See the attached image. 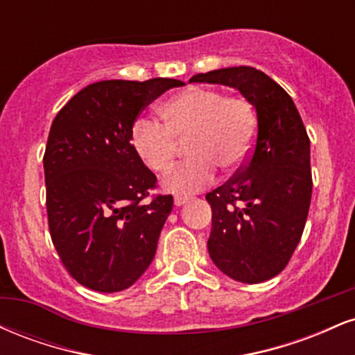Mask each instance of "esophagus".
<instances>
[{
  "mask_svg": "<svg viewBox=\"0 0 355 355\" xmlns=\"http://www.w3.org/2000/svg\"><path fill=\"white\" fill-rule=\"evenodd\" d=\"M190 200V197H185V195H175V205L177 207H182V205H185L187 202Z\"/></svg>",
  "mask_w": 355,
  "mask_h": 355,
  "instance_id": "obj_1",
  "label": "esophagus"
}]
</instances>
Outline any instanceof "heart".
Instances as JSON below:
<instances>
[{"label":"heart","instance_id":"obj_1","mask_svg":"<svg viewBox=\"0 0 355 355\" xmlns=\"http://www.w3.org/2000/svg\"><path fill=\"white\" fill-rule=\"evenodd\" d=\"M164 123L140 116L133 121L130 141L153 172L170 168L178 141H187L189 160L173 166L162 185L173 193L189 195L209 185L217 166L237 170L250 157L257 135V116L243 96H225L220 89L190 87L160 107Z\"/></svg>","mask_w":355,"mask_h":355}]
</instances>
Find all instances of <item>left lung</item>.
Here are the masks:
<instances>
[{
    "label": "left lung",
    "mask_w": 355,
    "mask_h": 355,
    "mask_svg": "<svg viewBox=\"0 0 355 355\" xmlns=\"http://www.w3.org/2000/svg\"><path fill=\"white\" fill-rule=\"evenodd\" d=\"M237 88L255 107L257 137L247 162L205 195L211 207L207 247L214 263L243 284L266 282L299 245L312 197L311 140L291 95L266 73L232 67L191 76Z\"/></svg>",
    "instance_id": "obj_1"
}]
</instances>
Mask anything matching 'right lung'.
Returning <instances> with one entry per match:
<instances>
[{
	"mask_svg": "<svg viewBox=\"0 0 355 355\" xmlns=\"http://www.w3.org/2000/svg\"><path fill=\"white\" fill-rule=\"evenodd\" d=\"M173 78L88 85L60 110L44 150L50 235L76 282L120 292L152 263L173 207L130 141L133 121ZM150 198V201L146 198Z\"/></svg>",
	"mask_w": 355,
	"mask_h": 355,
	"instance_id": "1",
	"label": "right lung"
}]
</instances>
